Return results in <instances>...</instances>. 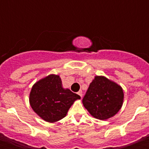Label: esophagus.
<instances>
[{
	"mask_svg": "<svg viewBox=\"0 0 149 149\" xmlns=\"http://www.w3.org/2000/svg\"><path fill=\"white\" fill-rule=\"evenodd\" d=\"M77 94L79 95H80V97H81V98H82V96H83V93H82V91H79L78 93H77Z\"/></svg>",
	"mask_w": 149,
	"mask_h": 149,
	"instance_id": "obj_1",
	"label": "esophagus"
}]
</instances>
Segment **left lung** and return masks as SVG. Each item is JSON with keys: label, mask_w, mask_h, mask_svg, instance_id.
<instances>
[{"label": "left lung", "mask_w": 149, "mask_h": 149, "mask_svg": "<svg viewBox=\"0 0 149 149\" xmlns=\"http://www.w3.org/2000/svg\"><path fill=\"white\" fill-rule=\"evenodd\" d=\"M123 101L120 85L104 76L96 75L83 98V104L94 118L106 120L120 110Z\"/></svg>", "instance_id": "8db88e82"}]
</instances>
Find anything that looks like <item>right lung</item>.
I'll return each instance as SVG.
<instances>
[{
	"instance_id": "right-lung-1",
	"label": "right lung",
	"mask_w": 149,
	"mask_h": 149,
	"mask_svg": "<svg viewBox=\"0 0 149 149\" xmlns=\"http://www.w3.org/2000/svg\"><path fill=\"white\" fill-rule=\"evenodd\" d=\"M81 99L78 95L63 87L58 74H51L33 85L29 102L33 110L45 122L54 123L66 116L74 102Z\"/></svg>"
}]
</instances>
